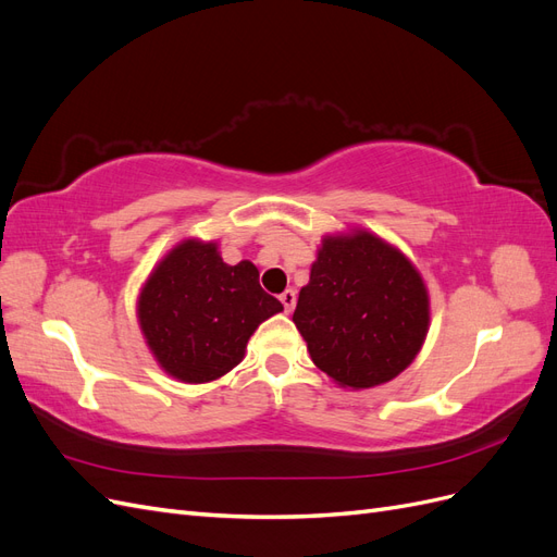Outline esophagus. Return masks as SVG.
<instances>
[{
	"label": "esophagus",
	"instance_id": "esophagus-1",
	"mask_svg": "<svg viewBox=\"0 0 557 557\" xmlns=\"http://www.w3.org/2000/svg\"><path fill=\"white\" fill-rule=\"evenodd\" d=\"M281 305L285 307V313H290L293 309H295V305H297V293L290 288V290H285L283 295H281Z\"/></svg>",
	"mask_w": 557,
	"mask_h": 557
}]
</instances>
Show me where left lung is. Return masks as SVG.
<instances>
[{
    "label": "left lung",
    "mask_w": 557,
    "mask_h": 557,
    "mask_svg": "<svg viewBox=\"0 0 557 557\" xmlns=\"http://www.w3.org/2000/svg\"><path fill=\"white\" fill-rule=\"evenodd\" d=\"M293 323L313 364L339 387L399 376L425 344L430 295L418 267L364 227L325 234Z\"/></svg>",
    "instance_id": "8db88e82"
}]
</instances>
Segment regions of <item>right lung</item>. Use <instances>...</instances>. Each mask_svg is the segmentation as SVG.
Returning <instances> with one entry per match:
<instances>
[{
	"instance_id": "1",
	"label": "right lung",
	"mask_w": 557,
	"mask_h": 557,
	"mask_svg": "<svg viewBox=\"0 0 557 557\" xmlns=\"http://www.w3.org/2000/svg\"><path fill=\"white\" fill-rule=\"evenodd\" d=\"M250 260L227 264L218 242L183 239L153 267L137 297V320L150 356L181 383L225 376L246 344L283 305L260 288Z\"/></svg>"
}]
</instances>
